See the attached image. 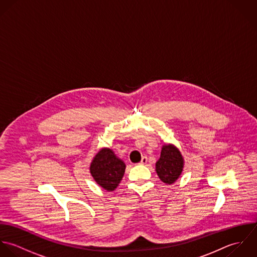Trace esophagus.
I'll use <instances>...</instances> for the list:
<instances>
[{
	"label": "esophagus",
	"instance_id": "obj_1",
	"mask_svg": "<svg viewBox=\"0 0 257 257\" xmlns=\"http://www.w3.org/2000/svg\"><path fill=\"white\" fill-rule=\"evenodd\" d=\"M147 162H148L147 157H143L142 160H141V162H140V164H141V165H145V164H147Z\"/></svg>",
	"mask_w": 257,
	"mask_h": 257
}]
</instances>
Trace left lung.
I'll use <instances>...</instances> for the list:
<instances>
[{
    "mask_svg": "<svg viewBox=\"0 0 257 257\" xmlns=\"http://www.w3.org/2000/svg\"><path fill=\"white\" fill-rule=\"evenodd\" d=\"M183 168L184 158L180 150L172 144L164 145L156 163V172L160 180L167 185L174 184L181 176Z\"/></svg>",
    "mask_w": 257,
    "mask_h": 257,
    "instance_id": "obj_1",
    "label": "left lung"
}]
</instances>
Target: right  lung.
<instances>
[{"label":"right lung","instance_id":"add662e5","mask_svg":"<svg viewBox=\"0 0 257 257\" xmlns=\"http://www.w3.org/2000/svg\"><path fill=\"white\" fill-rule=\"evenodd\" d=\"M126 165L109 148H103L90 164V174L104 190L114 191L120 184Z\"/></svg>","mask_w":257,"mask_h":257}]
</instances>
